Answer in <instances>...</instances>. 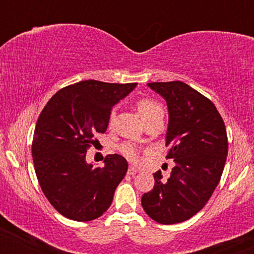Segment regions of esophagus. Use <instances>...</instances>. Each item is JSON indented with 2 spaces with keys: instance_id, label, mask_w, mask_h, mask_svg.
Returning <instances> with one entry per match:
<instances>
[{
  "instance_id": "obj_1",
  "label": "esophagus",
  "mask_w": 254,
  "mask_h": 254,
  "mask_svg": "<svg viewBox=\"0 0 254 254\" xmlns=\"http://www.w3.org/2000/svg\"><path fill=\"white\" fill-rule=\"evenodd\" d=\"M137 172H139V168H137V167H135V166H130V167H129V170H127V173H129L130 176H134V175H136Z\"/></svg>"
}]
</instances>
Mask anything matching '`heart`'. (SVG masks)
Instances as JSON below:
<instances>
[{
    "mask_svg": "<svg viewBox=\"0 0 254 254\" xmlns=\"http://www.w3.org/2000/svg\"><path fill=\"white\" fill-rule=\"evenodd\" d=\"M136 109L139 112L140 117L142 118V120L147 119V118L152 117L153 114L158 112H162V107L157 103V102L152 101V99H147V98H143L140 99L139 102L136 103ZM114 117V113L111 114V120ZM120 152L125 156L129 160H136L139 153H137V150L135 146H132L131 143H124V145L120 146Z\"/></svg>",
    "mask_w": 254,
    "mask_h": 254,
    "instance_id": "b5f03b06",
    "label": "heart"
}]
</instances>
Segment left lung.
Returning a JSON list of instances; mask_svg holds the SVG:
<instances>
[{
	"mask_svg": "<svg viewBox=\"0 0 254 254\" xmlns=\"http://www.w3.org/2000/svg\"><path fill=\"white\" fill-rule=\"evenodd\" d=\"M147 86L167 103L166 146L175 167L167 181L161 171L153 173L155 187L141 205L156 222L178 224L200 211L219 184L229 150L226 127L214 103L184 82Z\"/></svg>",
	"mask_w": 254,
	"mask_h": 254,
	"instance_id": "obj_1",
	"label": "left lung"
}]
</instances>
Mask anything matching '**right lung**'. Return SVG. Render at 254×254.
Returning a JSON list of instances; mask_svg holds the SVG:
<instances>
[{
	"label": "right lung",
	"mask_w": 254,
	"mask_h": 254,
	"mask_svg": "<svg viewBox=\"0 0 254 254\" xmlns=\"http://www.w3.org/2000/svg\"><path fill=\"white\" fill-rule=\"evenodd\" d=\"M137 83L87 79L56 92L34 130L32 156L44 195L65 217L91 221L102 216L127 171L123 156L108 155L103 167L87 163L93 136L108 127L113 107Z\"/></svg>",
	"instance_id": "1"
}]
</instances>
